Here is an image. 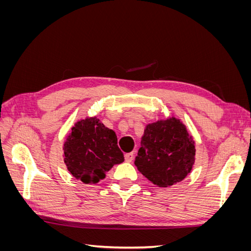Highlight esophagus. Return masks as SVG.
Masks as SVG:
<instances>
[{
  "mask_svg": "<svg viewBox=\"0 0 251 251\" xmlns=\"http://www.w3.org/2000/svg\"><path fill=\"white\" fill-rule=\"evenodd\" d=\"M125 159L126 162H132L134 159V153H127L125 155Z\"/></svg>",
  "mask_w": 251,
  "mask_h": 251,
  "instance_id": "34e87169",
  "label": "esophagus"
}]
</instances>
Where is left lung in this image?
Returning <instances> with one entry per match:
<instances>
[{
    "label": "left lung",
    "instance_id": "left-lung-1",
    "mask_svg": "<svg viewBox=\"0 0 251 251\" xmlns=\"http://www.w3.org/2000/svg\"><path fill=\"white\" fill-rule=\"evenodd\" d=\"M140 146L135 165L158 186L180 182L193 168L195 142L176 118L147 126Z\"/></svg>",
    "mask_w": 251,
    "mask_h": 251
}]
</instances>
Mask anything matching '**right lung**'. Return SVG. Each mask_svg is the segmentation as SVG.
<instances>
[{
	"label": "right lung",
	"mask_w": 251,
	"mask_h": 251,
	"mask_svg": "<svg viewBox=\"0 0 251 251\" xmlns=\"http://www.w3.org/2000/svg\"><path fill=\"white\" fill-rule=\"evenodd\" d=\"M65 163L86 184L103 179L114 164L125 161L117 136L96 117L78 121L65 142Z\"/></svg>",
	"instance_id": "right-lung-1"
}]
</instances>
